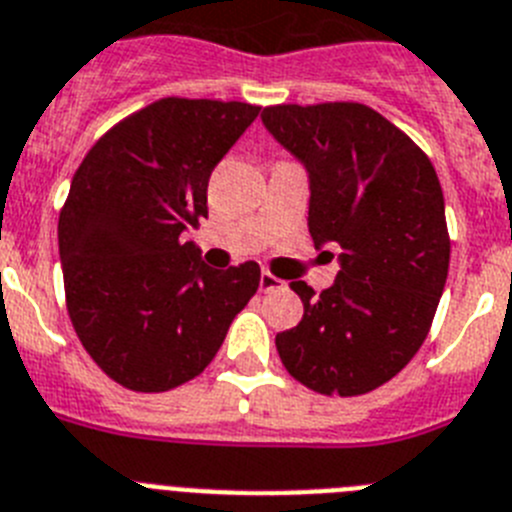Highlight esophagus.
<instances>
[{
    "mask_svg": "<svg viewBox=\"0 0 512 512\" xmlns=\"http://www.w3.org/2000/svg\"><path fill=\"white\" fill-rule=\"evenodd\" d=\"M285 285V282H282V279L279 277H274L272 272H261V279H259V287H261V292H272V290H279V287Z\"/></svg>",
    "mask_w": 512,
    "mask_h": 512,
    "instance_id": "esophagus-1",
    "label": "esophagus"
}]
</instances>
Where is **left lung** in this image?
<instances>
[{
	"instance_id": "8db88e82",
	"label": "left lung",
	"mask_w": 512,
	"mask_h": 512,
	"mask_svg": "<svg viewBox=\"0 0 512 512\" xmlns=\"http://www.w3.org/2000/svg\"><path fill=\"white\" fill-rule=\"evenodd\" d=\"M266 129L310 173V235L342 248L334 287L292 282L303 321L277 334L287 373L323 396L388 383L430 334L451 235L430 157L355 100L266 106Z\"/></svg>"
}]
</instances>
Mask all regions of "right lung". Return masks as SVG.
I'll use <instances>...</instances> for the list:
<instances>
[{
  "label": "right lung",
  "mask_w": 512,
  "mask_h": 512,
  "mask_svg": "<svg viewBox=\"0 0 512 512\" xmlns=\"http://www.w3.org/2000/svg\"><path fill=\"white\" fill-rule=\"evenodd\" d=\"M261 106L160 98L90 147L59 212L67 313L119 386L163 393L214 360L259 290L256 261L209 269L183 230L207 217V186Z\"/></svg>",
  "instance_id": "1"
}]
</instances>
